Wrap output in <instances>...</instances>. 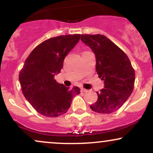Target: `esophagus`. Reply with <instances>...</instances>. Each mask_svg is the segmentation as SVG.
Wrapping results in <instances>:
<instances>
[{"instance_id": "1", "label": "esophagus", "mask_w": 153, "mask_h": 153, "mask_svg": "<svg viewBox=\"0 0 153 153\" xmlns=\"http://www.w3.org/2000/svg\"><path fill=\"white\" fill-rule=\"evenodd\" d=\"M80 91H81V92H87L88 90H86V89L83 88H82L81 89H80Z\"/></svg>"}]
</instances>
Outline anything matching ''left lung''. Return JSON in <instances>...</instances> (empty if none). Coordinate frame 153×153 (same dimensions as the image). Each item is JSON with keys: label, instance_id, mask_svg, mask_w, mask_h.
Here are the masks:
<instances>
[{"label": "left lung", "instance_id": "left-lung-1", "mask_svg": "<svg viewBox=\"0 0 153 153\" xmlns=\"http://www.w3.org/2000/svg\"><path fill=\"white\" fill-rule=\"evenodd\" d=\"M81 41L95 54L96 71L104 87L90 108L101 114L114 112L132 93L135 73L129 57L109 39L101 34H82Z\"/></svg>", "mask_w": 153, "mask_h": 153}]
</instances>
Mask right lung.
<instances>
[{"label": "right lung", "instance_id": "obj_1", "mask_svg": "<svg viewBox=\"0 0 153 153\" xmlns=\"http://www.w3.org/2000/svg\"><path fill=\"white\" fill-rule=\"evenodd\" d=\"M80 37V34H73L49 39L35 47L26 59L19 81L26 99L40 114L48 117L64 114L73 96L80 94L78 86L71 89L54 78Z\"/></svg>", "mask_w": 153, "mask_h": 153}]
</instances>
